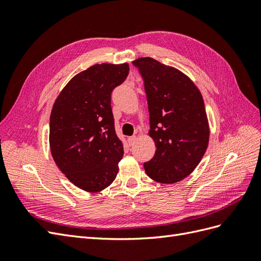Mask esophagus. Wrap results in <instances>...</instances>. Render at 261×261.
Returning a JSON list of instances; mask_svg holds the SVG:
<instances>
[{"label":"esophagus","instance_id":"34e87169","mask_svg":"<svg viewBox=\"0 0 261 261\" xmlns=\"http://www.w3.org/2000/svg\"><path fill=\"white\" fill-rule=\"evenodd\" d=\"M127 141H128V145H129V146H133L134 143H135V141H136V136L134 135V136L128 137V138H127Z\"/></svg>","mask_w":261,"mask_h":261}]
</instances>
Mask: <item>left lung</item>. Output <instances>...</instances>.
Instances as JSON below:
<instances>
[{"label":"left lung","instance_id":"8db88e82","mask_svg":"<svg viewBox=\"0 0 261 261\" xmlns=\"http://www.w3.org/2000/svg\"><path fill=\"white\" fill-rule=\"evenodd\" d=\"M143 77L155 153L144 163L147 175L164 184L196 169L209 143V125L200 91L178 69L151 58L133 62Z\"/></svg>","mask_w":261,"mask_h":261}]
</instances>
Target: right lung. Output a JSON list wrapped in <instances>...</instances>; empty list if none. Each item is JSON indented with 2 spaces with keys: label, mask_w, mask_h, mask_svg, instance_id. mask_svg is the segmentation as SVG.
<instances>
[{
  "label": "right lung",
  "mask_w": 261,
  "mask_h": 261,
  "mask_svg": "<svg viewBox=\"0 0 261 261\" xmlns=\"http://www.w3.org/2000/svg\"><path fill=\"white\" fill-rule=\"evenodd\" d=\"M124 64L92 65L61 91L50 116V148L63 174L96 193L115 179L124 150L114 127L111 93L127 77Z\"/></svg>",
  "instance_id": "add662e5"
}]
</instances>
